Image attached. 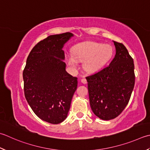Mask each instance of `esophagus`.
<instances>
[{
  "mask_svg": "<svg viewBox=\"0 0 150 150\" xmlns=\"http://www.w3.org/2000/svg\"><path fill=\"white\" fill-rule=\"evenodd\" d=\"M81 83H83V84H86V83H87L86 79H81Z\"/></svg>",
  "mask_w": 150,
  "mask_h": 150,
  "instance_id": "esophagus-1",
  "label": "esophagus"
}]
</instances>
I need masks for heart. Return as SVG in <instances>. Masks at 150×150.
I'll return each instance as SVG.
<instances>
[{
	"label": "heart",
	"instance_id": "heart-1",
	"mask_svg": "<svg viewBox=\"0 0 150 150\" xmlns=\"http://www.w3.org/2000/svg\"><path fill=\"white\" fill-rule=\"evenodd\" d=\"M112 55L110 46L93 42L81 43L73 49V55L67 56V62L73 69L78 68V61H84V68L88 73L100 70Z\"/></svg>",
	"mask_w": 150,
	"mask_h": 150
}]
</instances>
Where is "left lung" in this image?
<instances>
[{
  "label": "left lung",
  "mask_w": 150,
  "mask_h": 150,
  "mask_svg": "<svg viewBox=\"0 0 150 150\" xmlns=\"http://www.w3.org/2000/svg\"><path fill=\"white\" fill-rule=\"evenodd\" d=\"M113 42L116 54L109 66L86 77L91 108L103 120L115 118L124 110L135 79L133 58L122 43Z\"/></svg>",
  "instance_id": "left-lung-1"
}]
</instances>
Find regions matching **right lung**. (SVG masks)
<instances>
[{"label":"right lung","mask_w":150,"mask_h":150,"mask_svg":"<svg viewBox=\"0 0 150 150\" xmlns=\"http://www.w3.org/2000/svg\"><path fill=\"white\" fill-rule=\"evenodd\" d=\"M71 32L51 35L32 49L23 73L25 98L43 121L58 124L65 120L77 87V78L66 71L65 44Z\"/></svg>","instance_id":"obj_1"}]
</instances>
